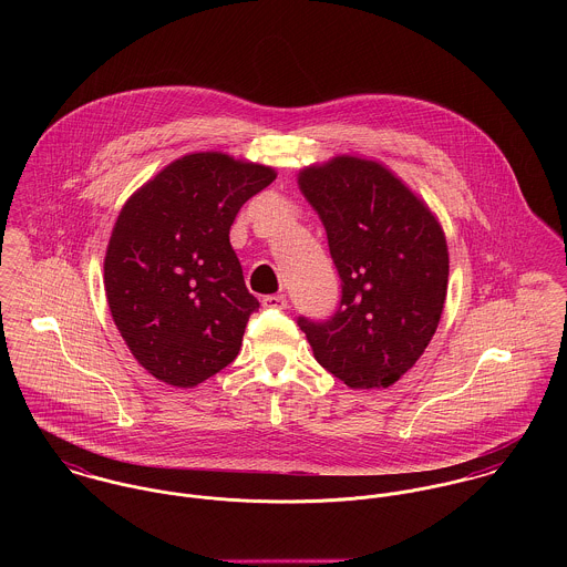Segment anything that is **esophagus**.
Wrapping results in <instances>:
<instances>
[{"instance_id": "obj_1", "label": "esophagus", "mask_w": 567, "mask_h": 567, "mask_svg": "<svg viewBox=\"0 0 567 567\" xmlns=\"http://www.w3.org/2000/svg\"><path fill=\"white\" fill-rule=\"evenodd\" d=\"M261 306L268 310H286L288 299H286V295H268L261 299Z\"/></svg>"}]
</instances>
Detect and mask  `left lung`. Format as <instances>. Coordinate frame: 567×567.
Instances as JSON below:
<instances>
[{"mask_svg": "<svg viewBox=\"0 0 567 567\" xmlns=\"http://www.w3.org/2000/svg\"><path fill=\"white\" fill-rule=\"evenodd\" d=\"M342 279L327 321L299 317L319 364L349 389L395 384L430 344L450 255L430 207L382 163L340 155L299 172Z\"/></svg>", "mask_w": 567, "mask_h": 567, "instance_id": "8db88e82", "label": "left lung"}]
</instances>
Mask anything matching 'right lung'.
Wrapping results in <instances>:
<instances>
[{
  "label": "right lung",
  "instance_id": "right-lung-1",
  "mask_svg": "<svg viewBox=\"0 0 567 567\" xmlns=\"http://www.w3.org/2000/svg\"><path fill=\"white\" fill-rule=\"evenodd\" d=\"M277 172L225 153L165 165L122 207L104 257L111 317L157 380L192 389L231 364L259 301L229 229Z\"/></svg>",
  "mask_w": 567,
  "mask_h": 567
}]
</instances>
